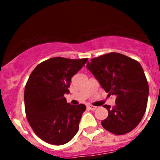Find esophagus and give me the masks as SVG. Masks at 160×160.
Returning a JSON list of instances; mask_svg holds the SVG:
<instances>
[{"label": "esophagus", "mask_w": 160, "mask_h": 160, "mask_svg": "<svg viewBox=\"0 0 160 160\" xmlns=\"http://www.w3.org/2000/svg\"><path fill=\"white\" fill-rule=\"evenodd\" d=\"M88 107L89 108V109H90V110H92V111H94V110H96V109H97V107H96V106H93V105H88Z\"/></svg>", "instance_id": "esophagus-1"}]
</instances>
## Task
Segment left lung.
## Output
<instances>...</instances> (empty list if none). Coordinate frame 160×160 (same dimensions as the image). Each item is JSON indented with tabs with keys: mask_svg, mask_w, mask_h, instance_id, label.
Instances as JSON below:
<instances>
[{
	"mask_svg": "<svg viewBox=\"0 0 160 160\" xmlns=\"http://www.w3.org/2000/svg\"><path fill=\"white\" fill-rule=\"evenodd\" d=\"M102 88L116 95L115 105H104L108 116L102 126L114 135H124L141 122L147 106L149 85L139 62L121 53L111 52L87 62Z\"/></svg>",
	"mask_w": 160,
	"mask_h": 160,
	"instance_id": "left-lung-1",
	"label": "left lung"
}]
</instances>
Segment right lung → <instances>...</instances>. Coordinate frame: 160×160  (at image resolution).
Instances as JSON below:
<instances>
[{
    "instance_id": "1",
    "label": "right lung",
    "mask_w": 160,
    "mask_h": 160,
    "mask_svg": "<svg viewBox=\"0 0 160 160\" xmlns=\"http://www.w3.org/2000/svg\"><path fill=\"white\" fill-rule=\"evenodd\" d=\"M88 59L54 57L38 64L25 88V108L28 122L41 139L49 144L63 145L79 130L84 104L67 103L71 78Z\"/></svg>"
}]
</instances>
